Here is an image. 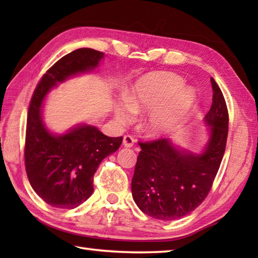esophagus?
<instances>
[{"label":"esophagus","mask_w":258,"mask_h":258,"mask_svg":"<svg viewBox=\"0 0 258 258\" xmlns=\"http://www.w3.org/2000/svg\"><path fill=\"white\" fill-rule=\"evenodd\" d=\"M135 143V139L132 135H125L123 138V145L126 147H132Z\"/></svg>","instance_id":"1"}]
</instances>
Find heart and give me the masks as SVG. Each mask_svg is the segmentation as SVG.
<instances>
[{"label":"heart","instance_id":"heart-1","mask_svg":"<svg viewBox=\"0 0 258 258\" xmlns=\"http://www.w3.org/2000/svg\"><path fill=\"white\" fill-rule=\"evenodd\" d=\"M183 84V80L172 73L156 72L145 75L136 83L128 101H124L117 106V118L127 122L134 112L156 108L169 97L164 106L153 114L149 123L152 133H161L182 117L193 105L195 93L191 89L179 91Z\"/></svg>","mask_w":258,"mask_h":258}]
</instances>
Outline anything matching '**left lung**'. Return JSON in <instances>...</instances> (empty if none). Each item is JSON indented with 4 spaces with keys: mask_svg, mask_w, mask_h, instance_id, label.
<instances>
[{
    "mask_svg": "<svg viewBox=\"0 0 258 258\" xmlns=\"http://www.w3.org/2000/svg\"><path fill=\"white\" fill-rule=\"evenodd\" d=\"M213 103L205 116L211 138L200 155L175 149L171 141L139 142L141 152L132 178V195L146 215L161 221L186 216L210 193L221 166L228 135V111L213 78Z\"/></svg>",
    "mask_w": 258,
    "mask_h": 258,
    "instance_id": "left-lung-1",
    "label": "left lung"
}]
</instances>
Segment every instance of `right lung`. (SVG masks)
<instances>
[{"instance_id":"1","label":"right lung","mask_w":258,"mask_h":258,"mask_svg":"<svg viewBox=\"0 0 258 258\" xmlns=\"http://www.w3.org/2000/svg\"><path fill=\"white\" fill-rule=\"evenodd\" d=\"M104 53L79 48L59 58L42 76L33 93L27 112L24 161L32 188L48 205L78 207L93 193V177L101 162L122 144L123 138H109L94 126L82 125L69 133H48L41 117L47 92L57 82L92 71Z\"/></svg>"}]
</instances>
